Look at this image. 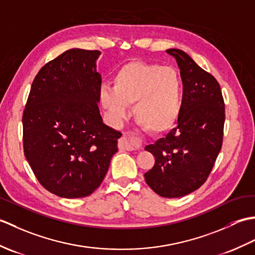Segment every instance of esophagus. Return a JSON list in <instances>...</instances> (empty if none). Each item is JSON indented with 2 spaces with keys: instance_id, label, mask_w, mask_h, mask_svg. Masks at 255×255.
<instances>
[{
  "instance_id": "1",
  "label": "esophagus",
  "mask_w": 255,
  "mask_h": 255,
  "mask_svg": "<svg viewBox=\"0 0 255 255\" xmlns=\"http://www.w3.org/2000/svg\"><path fill=\"white\" fill-rule=\"evenodd\" d=\"M119 149L124 150H139L142 148V139L138 137L136 133L132 131H128L119 139L118 141Z\"/></svg>"
}]
</instances>
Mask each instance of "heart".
Here are the masks:
<instances>
[{"label":"heart","instance_id":"obj_1","mask_svg":"<svg viewBox=\"0 0 255 255\" xmlns=\"http://www.w3.org/2000/svg\"><path fill=\"white\" fill-rule=\"evenodd\" d=\"M183 84L173 68L131 60L119 67L113 77V89L103 88L100 100L114 121L127 115L133 104V116L145 130L165 133L174 127L182 110Z\"/></svg>","mask_w":255,"mask_h":255}]
</instances>
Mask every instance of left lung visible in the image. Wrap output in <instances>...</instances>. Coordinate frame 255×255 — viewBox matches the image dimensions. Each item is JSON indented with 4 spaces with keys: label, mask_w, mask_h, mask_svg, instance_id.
<instances>
[{
    "label": "left lung",
    "mask_w": 255,
    "mask_h": 255,
    "mask_svg": "<svg viewBox=\"0 0 255 255\" xmlns=\"http://www.w3.org/2000/svg\"><path fill=\"white\" fill-rule=\"evenodd\" d=\"M181 70L183 99L177 126L149 144L154 165L144 178L162 197H182L207 181L223 147L225 102L218 81L180 49H167Z\"/></svg>",
    "instance_id": "8db88e82"
}]
</instances>
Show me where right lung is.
I'll return each mask as SVG.
<instances>
[{
    "instance_id": "obj_1",
    "label": "right lung",
    "mask_w": 255,
    "mask_h": 255,
    "mask_svg": "<svg viewBox=\"0 0 255 255\" xmlns=\"http://www.w3.org/2000/svg\"><path fill=\"white\" fill-rule=\"evenodd\" d=\"M99 50L70 49L46 63L32 81L23 113L27 161L47 191L89 196L101 185L122 132L103 123L97 106Z\"/></svg>"
}]
</instances>
